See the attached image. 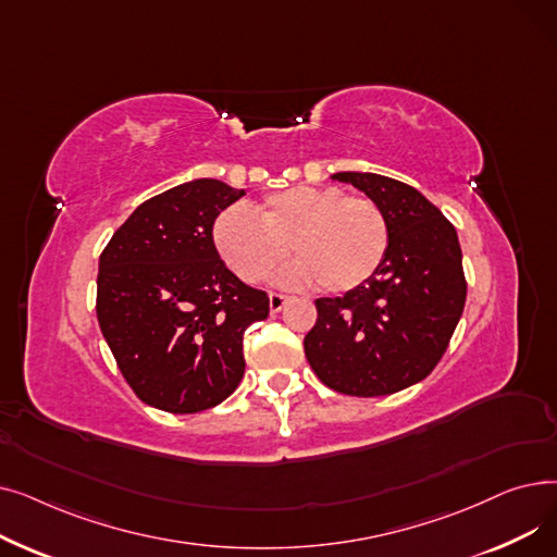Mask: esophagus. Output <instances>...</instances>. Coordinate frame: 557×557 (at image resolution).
Instances as JSON below:
<instances>
[{"label": "esophagus", "instance_id": "34e87169", "mask_svg": "<svg viewBox=\"0 0 557 557\" xmlns=\"http://www.w3.org/2000/svg\"><path fill=\"white\" fill-rule=\"evenodd\" d=\"M286 302H288V296H282V294H271V296H269V307H271V313H277V311H282Z\"/></svg>", "mask_w": 557, "mask_h": 557}]
</instances>
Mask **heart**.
I'll return each mask as SVG.
<instances>
[{
    "label": "heart",
    "mask_w": 557,
    "mask_h": 557,
    "mask_svg": "<svg viewBox=\"0 0 557 557\" xmlns=\"http://www.w3.org/2000/svg\"><path fill=\"white\" fill-rule=\"evenodd\" d=\"M212 242L227 269L246 282L267 280L290 250L298 252L277 275L282 286L323 284L345 294L366 284L382 267L391 230L370 198H347L327 185H298L255 205L223 210Z\"/></svg>",
    "instance_id": "heart-1"
}]
</instances>
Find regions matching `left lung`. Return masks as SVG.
<instances>
[{
    "label": "left lung",
    "instance_id": "left-lung-1",
    "mask_svg": "<svg viewBox=\"0 0 557 557\" xmlns=\"http://www.w3.org/2000/svg\"><path fill=\"white\" fill-rule=\"evenodd\" d=\"M388 219L379 271L343 298H318L305 355L330 388L379 397L413 386L443 359L465 307L456 227L416 187L370 171H338Z\"/></svg>",
    "mask_w": 557,
    "mask_h": 557
}]
</instances>
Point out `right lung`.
Instances as JSON below:
<instances>
[{
  "mask_svg": "<svg viewBox=\"0 0 557 557\" xmlns=\"http://www.w3.org/2000/svg\"><path fill=\"white\" fill-rule=\"evenodd\" d=\"M244 194L216 178L175 185L144 200L99 257V327L135 395L160 411L198 413L232 395L244 332L269 315V296L212 242L216 216Z\"/></svg>",
  "mask_w": 557,
  "mask_h": 557,
  "instance_id": "add662e5",
  "label": "right lung"
}]
</instances>
